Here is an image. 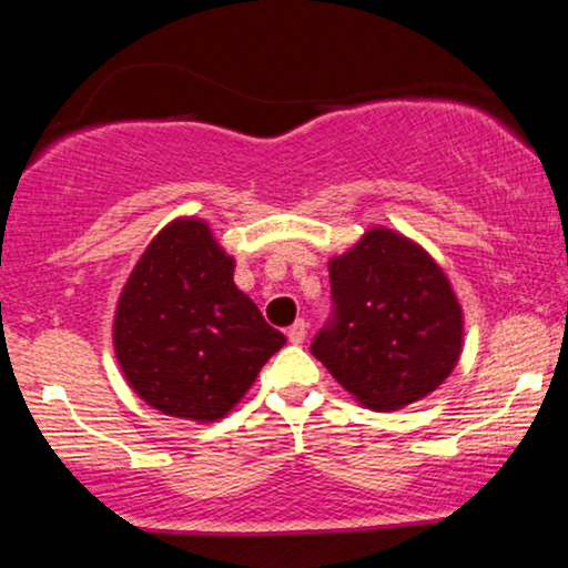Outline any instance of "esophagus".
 I'll list each match as a JSON object with an SVG mask.
<instances>
[{"label": "esophagus", "mask_w": 568, "mask_h": 568, "mask_svg": "<svg viewBox=\"0 0 568 568\" xmlns=\"http://www.w3.org/2000/svg\"><path fill=\"white\" fill-rule=\"evenodd\" d=\"M304 336H306V323L304 321H296L288 328V342L291 344H302Z\"/></svg>", "instance_id": "esophagus-1"}]
</instances>
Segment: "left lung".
I'll return each mask as SVG.
<instances>
[{"instance_id":"obj_1","label":"left lung","mask_w":568,"mask_h":568,"mask_svg":"<svg viewBox=\"0 0 568 568\" xmlns=\"http://www.w3.org/2000/svg\"><path fill=\"white\" fill-rule=\"evenodd\" d=\"M334 312L312 355L363 406L395 410L438 389L462 352V306L433 256L374 226L328 264Z\"/></svg>"}]
</instances>
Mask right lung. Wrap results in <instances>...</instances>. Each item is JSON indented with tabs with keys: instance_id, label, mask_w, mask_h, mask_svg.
<instances>
[{
	"instance_id": "right-lung-1",
	"label": "right lung",
	"mask_w": 568,
	"mask_h": 568,
	"mask_svg": "<svg viewBox=\"0 0 568 568\" xmlns=\"http://www.w3.org/2000/svg\"><path fill=\"white\" fill-rule=\"evenodd\" d=\"M285 344L234 285V258L202 219L149 243L114 315V352L135 395L168 416L216 422Z\"/></svg>"
}]
</instances>
